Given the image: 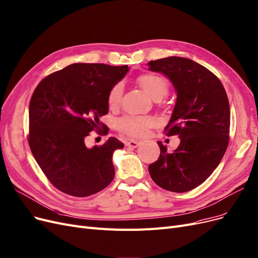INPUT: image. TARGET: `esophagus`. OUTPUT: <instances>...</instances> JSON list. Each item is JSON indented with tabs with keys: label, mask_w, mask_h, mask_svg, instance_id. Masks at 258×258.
Masks as SVG:
<instances>
[{
	"label": "esophagus",
	"mask_w": 258,
	"mask_h": 258,
	"mask_svg": "<svg viewBox=\"0 0 258 258\" xmlns=\"http://www.w3.org/2000/svg\"><path fill=\"white\" fill-rule=\"evenodd\" d=\"M139 144H140V141H138V140H130L126 142V147L136 149L139 147Z\"/></svg>",
	"instance_id": "1"
}]
</instances>
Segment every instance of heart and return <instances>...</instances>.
<instances>
[{
    "label": "heart",
    "instance_id": "b5f03b06",
    "mask_svg": "<svg viewBox=\"0 0 258 258\" xmlns=\"http://www.w3.org/2000/svg\"><path fill=\"white\" fill-rule=\"evenodd\" d=\"M138 84L144 93L155 101H159L167 93L169 83L162 76L156 74L141 75ZM123 86L121 83L115 84L109 89L107 95V103L110 108H117L121 103ZM156 124V120L151 117H124L118 121L120 132L134 137H141L148 133V130Z\"/></svg>",
    "mask_w": 258,
    "mask_h": 258
}]
</instances>
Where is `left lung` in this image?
<instances>
[{"label": "left lung", "instance_id": "8db88e82", "mask_svg": "<svg viewBox=\"0 0 258 258\" xmlns=\"http://www.w3.org/2000/svg\"><path fill=\"white\" fill-rule=\"evenodd\" d=\"M149 71L171 81L177 94L167 136L178 135L173 153L158 141L160 156L149 165L154 182L167 191L184 193L197 187L218 166L229 144L230 105L218 78L197 62L167 57L148 63Z\"/></svg>", "mask_w": 258, "mask_h": 258}]
</instances>
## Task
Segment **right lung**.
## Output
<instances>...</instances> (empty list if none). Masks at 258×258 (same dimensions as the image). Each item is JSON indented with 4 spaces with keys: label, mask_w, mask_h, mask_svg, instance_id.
I'll return each mask as SVG.
<instances>
[{
    "label": "right lung",
    "mask_w": 258,
    "mask_h": 258,
    "mask_svg": "<svg viewBox=\"0 0 258 258\" xmlns=\"http://www.w3.org/2000/svg\"><path fill=\"white\" fill-rule=\"evenodd\" d=\"M127 65L74 63L43 79L29 103V147L48 180L61 192L86 197L105 188L115 177L113 154L124 144L114 137L87 148L85 138L101 130L108 113L109 89ZM105 126L102 124V128Z\"/></svg>",
    "instance_id": "add662e5"
}]
</instances>
